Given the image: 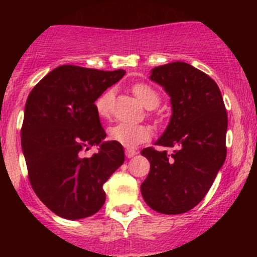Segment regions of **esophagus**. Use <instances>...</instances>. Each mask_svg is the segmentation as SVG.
<instances>
[{
  "label": "esophagus",
  "instance_id": "esophagus-1",
  "mask_svg": "<svg viewBox=\"0 0 257 257\" xmlns=\"http://www.w3.org/2000/svg\"><path fill=\"white\" fill-rule=\"evenodd\" d=\"M137 154V152L136 150H133V149H125V155H126V158H133L134 155Z\"/></svg>",
  "mask_w": 257,
  "mask_h": 257
}]
</instances>
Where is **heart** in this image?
Segmentation results:
<instances>
[{"label":"heart","mask_w":257,"mask_h":257,"mask_svg":"<svg viewBox=\"0 0 257 257\" xmlns=\"http://www.w3.org/2000/svg\"><path fill=\"white\" fill-rule=\"evenodd\" d=\"M133 93L138 98L139 102L148 109L158 107L160 102L159 94L149 85L144 83H138L133 85ZM113 98V90H105L95 102V109L99 115L105 116L109 112V105ZM109 138L116 143L124 145L126 148H134L138 144L147 142L152 137V131L149 126L142 125V124H128V123H116L108 131Z\"/></svg>","instance_id":"obj_1"}]
</instances>
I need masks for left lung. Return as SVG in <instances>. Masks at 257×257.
<instances>
[{
  "mask_svg": "<svg viewBox=\"0 0 257 257\" xmlns=\"http://www.w3.org/2000/svg\"><path fill=\"white\" fill-rule=\"evenodd\" d=\"M149 78L164 88L172 104L169 124L154 144L174 150H142L150 172L141 191L155 211L183 214L203 200L224 165L226 109L216 83L185 62L155 67Z\"/></svg>",
  "mask_w": 257,
  "mask_h": 257,
  "instance_id": "1",
  "label": "left lung"
}]
</instances>
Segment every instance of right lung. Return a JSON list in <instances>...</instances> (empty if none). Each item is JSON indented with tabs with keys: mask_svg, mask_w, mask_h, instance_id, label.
<instances>
[{
	"mask_svg": "<svg viewBox=\"0 0 257 257\" xmlns=\"http://www.w3.org/2000/svg\"><path fill=\"white\" fill-rule=\"evenodd\" d=\"M125 71L61 66L31 90L21 144L30 183L47 208L67 220L94 215L105 201L103 184L124 163L123 145L105 142L94 102ZM98 153L83 158V149Z\"/></svg>",
	"mask_w": 257,
	"mask_h": 257,
	"instance_id": "obj_1",
	"label": "right lung"
}]
</instances>
